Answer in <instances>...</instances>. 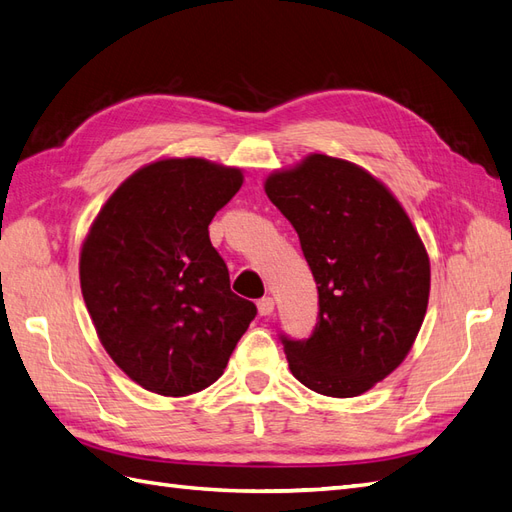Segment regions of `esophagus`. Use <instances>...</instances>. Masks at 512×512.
<instances>
[{"mask_svg":"<svg viewBox=\"0 0 512 512\" xmlns=\"http://www.w3.org/2000/svg\"><path fill=\"white\" fill-rule=\"evenodd\" d=\"M256 306H258L260 317H269L273 313V308H276V302H273L271 297H263V299H258Z\"/></svg>","mask_w":512,"mask_h":512,"instance_id":"1","label":"esophagus"}]
</instances>
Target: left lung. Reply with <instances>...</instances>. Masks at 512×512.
I'll use <instances>...</instances> for the list:
<instances>
[{
	"mask_svg": "<svg viewBox=\"0 0 512 512\" xmlns=\"http://www.w3.org/2000/svg\"><path fill=\"white\" fill-rule=\"evenodd\" d=\"M293 223L319 291L306 341L282 339L293 376L328 397H356L404 363L430 297V258L389 186L356 162L308 154L265 178Z\"/></svg>",
	"mask_w": 512,
	"mask_h": 512,
	"instance_id": "left-lung-1",
	"label": "left lung"
}]
</instances>
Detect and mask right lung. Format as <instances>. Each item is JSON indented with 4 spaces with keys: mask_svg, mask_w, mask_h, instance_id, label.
<instances>
[{
    "mask_svg": "<svg viewBox=\"0 0 512 512\" xmlns=\"http://www.w3.org/2000/svg\"><path fill=\"white\" fill-rule=\"evenodd\" d=\"M243 169L167 156L136 169L99 208L80 249L86 310L108 356L145 391L213 384L256 306L230 291L208 226Z\"/></svg>",
    "mask_w": 512,
    "mask_h": 512,
    "instance_id": "add662e5",
    "label": "right lung"
}]
</instances>
